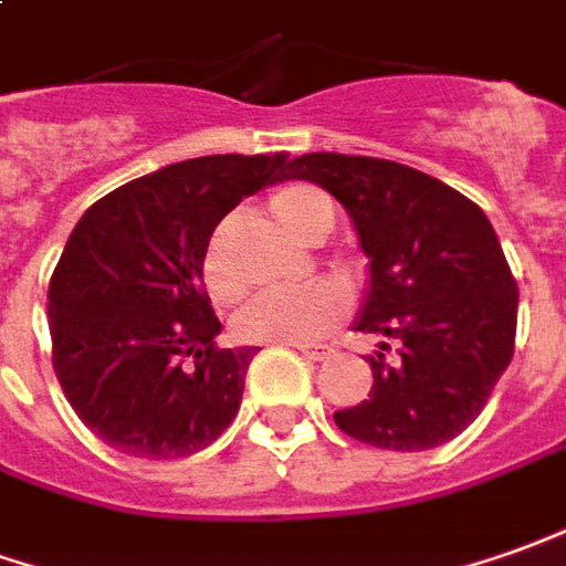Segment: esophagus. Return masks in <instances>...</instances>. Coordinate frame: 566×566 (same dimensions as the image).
I'll return each mask as SVG.
<instances>
[{"mask_svg": "<svg viewBox=\"0 0 566 566\" xmlns=\"http://www.w3.org/2000/svg\"><path fill=\"white\" fill-rule=\"evenodd\" d=\"M298 350H302V357L314 360V364H321V360H326V357L333 354L329 348H305V345H298Z\"/></svg>", "mask_w": 566, "mask_h": 566, "instance_id": "1", "label": "esophagus"}]
</instances>
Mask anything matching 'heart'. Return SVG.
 <instances>
[{
    "instance_id": "b5f03b06",
    "label": "heart",
    "mask_w": 566,
    "mask_h": 566,
    "mask_svg": "<svg viewBox=\"0 0 566 566\" xmlns=\"http://www.w3.org/2000/svg\"><path fill=\"white\" fill-rule=\"evenodd\" d=\"M276 224L295 240L317 243L333 228V200L314 185H286L268 200ZM202 283L212 298H233V280L228 261L221 255V245H212L202 255ZM350 295L338 283H311L292 290H264L252 295L233 317V329L245 342L261 345H314L333 333L348 314Z\"/></svg>"
}]
</instances>
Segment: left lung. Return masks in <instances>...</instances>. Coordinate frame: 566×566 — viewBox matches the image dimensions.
<instances>
[{"label": "left lung", "mask_w": 566, "mask_h": 566, "mask_svg": "<svg viewBox=\"0 0 566 566\" xmlns=\"http://www.w3.org/2000/svg\"><path fill=\"white\" fill-rule=\"evenodd\" d=\"M283 178L329 190L369 259L354 329L400 342L369 354L373 391L335 424L379 450L419 453L462 434L509 369L517 283L481 206L391 159L305 154Z\"/></svg>", "instance_id": "8db88e82"}]
</instances>
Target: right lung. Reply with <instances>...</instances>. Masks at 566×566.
Wrapping results in <instances>:
<instances>
[{
	"mask_svg": "<svg viewBox=\"0 0 566 566\" xmlns=\"http://www.w3.org/2000/svg\"><path fill=\"white\" fill-rule=\"evenodd\" d=\"M283 154L171 163L116 187L70 233L49 283L54 376L113 450L181 459L233 422L259 348H216L221 323L202 255L237 202L283 181Z\"/></svg>",
	"mask_w": 566,
	"mask_h": 566,
	"instance_id": "obj_1",
	"label": "right lung"
}]
</instances>
